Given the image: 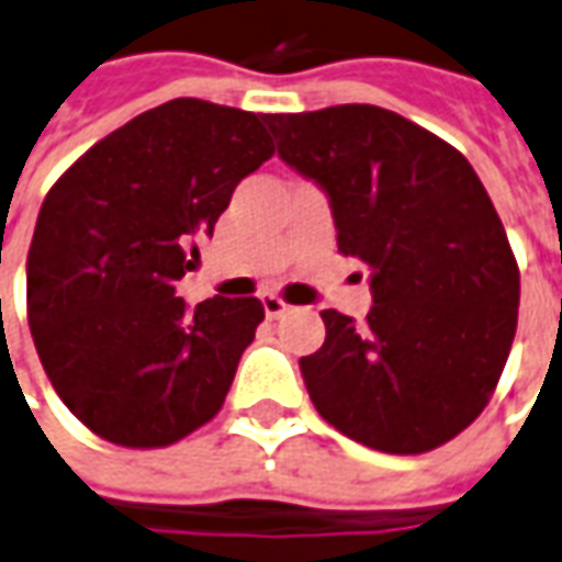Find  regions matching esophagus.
I'll return each instance as SVG.
<instances>
[{"label": "esophagus", "instance_id": "obj_1", "mask_svg": "<svg viewBox=\"0 0 562 562\" xmlns=\"http://www.w3.org/2000/svg\"><path fill=\"white\" fill-rule=\"evenodd\" d=\"M262 308H266V318H281L284 312H288L290 305L281 300V296H274V293H266L262 296Z\"/></svg>", "mask_w": 562, "mask_h": 562}]
</instances>
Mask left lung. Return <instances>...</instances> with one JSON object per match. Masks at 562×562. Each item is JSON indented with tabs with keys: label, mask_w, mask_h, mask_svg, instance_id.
<instances>
[{
	"label": "left lung",
	"mask_w": 562,
	"mask_h": 562,
	"mask_svg": "<svg viewBox=\"0 0 562 562\" xmlns=\"http://www.w3.org/2000/svg\"><path fill=\"white\" fill-rule=\"evenodd\" d=\"M266 125L278 156L327 192L339 250L370 266L367 321L321 312L327 339L300 358L312 404L370 450H435L490 404L517 330L520 272L481 177L370 103Z\"/></svg>",
	"instance_id": "left-lung-1"
}]
</instances>
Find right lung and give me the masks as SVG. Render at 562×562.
Instances as JSON below:
<instances>
[{"label":"right lung","mask_w":562,"mask_h":562,"mask_svg":"<svg viewBox=\"0 0 562 562\" xmlns=\"http://www.w3.org/2000/svg\"><path fill=\"white\" fill-rule=\"evenodd\" d=\"M272 153L266 115L177 97L94 143L45 195L26 318L54 392L97 437L153 450L220 413L266 312L257 296L192 312L173 284Z\"/></svg>","instance_id":"1"}]
</instances>
